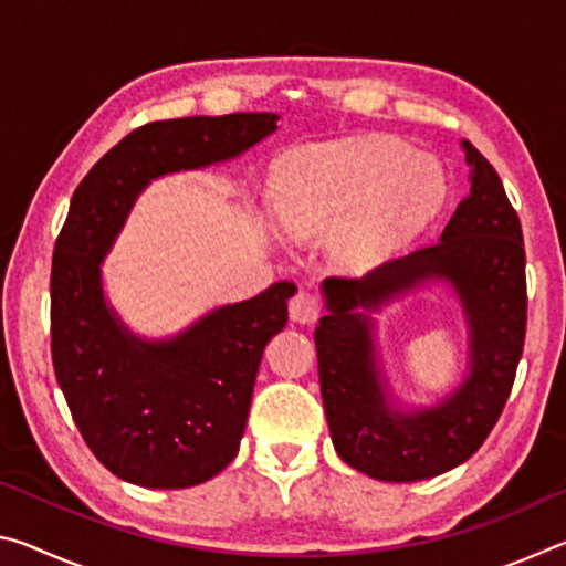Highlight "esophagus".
<instances>
[{
    "label": "esophagus",
    "instance_id": "1",
    "mask_svg": "<svg viewBox=\"0 0 566 566\" xmlns=\"http://www.w3.org/2000/svg\"><path fill=\"white\" fill-rule=\"evenodd\" d=\"M290 317L296 324H312L319 317V296L312 290H300L290 302Z\"/></svg>",
    "mask_w": 566,
    "mask_h": 566
}]
</instances>
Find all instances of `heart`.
Here are the masks:
<instances>
[{
	"label": "heart",
	"instance_id": "heart-1",
	"mask_svg": "<svg viewBox=\"0 0 566 566\" xmlns=\"http://www.w3.org/2000/svg\"><path fill=\"white\" fill-rule=\"evenodd\" d=\"M447 177L427 151L385 134L294 149L274 181V222L292 239L327 234L329 260L347 272L389 262L437 214Z\"/></svg>",
	"mask_w": 566,
	"mask_h": 566
}]
</instances>
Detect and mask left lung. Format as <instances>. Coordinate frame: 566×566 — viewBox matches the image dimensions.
Masks as SVG:
<instances>
[{"instance_id": "obj_1", "label": "left lung", "mask_w": 566, "mask_h": 566, "mask_svg": "<svg viewBox=\"0 0 566 566\" xmlns=\"http://www.w3.org/2000/svg\"><path fill=\"white\" fill-rule=\"evenodd\" d=\"M469 195L439 242L387 262L361 280L322 282L327 314L314 329L332 442L357 472L419 482L467 462L500 419L524 349V239L500 175L462 142ZM447 281L470 332L468 377L439 406L405 410L378 364L370 314L421 285Z\"/></svg>"}]
</instances>
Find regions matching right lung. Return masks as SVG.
<instances>
[{"mask_svg":"<svg viewBox=\"0 0 566 566\" xmlns=\"http://www.w3.org/2000/svg\"><path fill=\"white\" fill-rule=\"evenodd\" d=\"M276 122L272 112H239L145 124L74 191L52 260L54 375L84 442L124 482L185 490L232 462L264 347L284 329L296 286L276 282L175 337L145 339L104 296V256L151 179L244 155Z\"/></svg>","mask_w":566,"mask_h":566,"instance_id":"add662e5","label":"right lung"}]
</instances>
